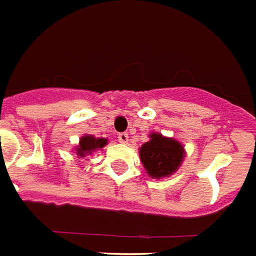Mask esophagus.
<instances>
[{
	"mask_svg": "<svg viewBox=\"0 0 256 256\" xmlns=\"http://www.w3.org/2000/svg\"><path fill=\"white\" fill-rule=\"evenodd\" d=\"M128 138H130V136H128L126 133H120L119 136H118V141H119L120 144H126L128 142Z\"/></svg>",
	"mask_w": 256,
	"mask_h": 256,
	"instance_id": "1",
	"label": "esophagus"
}]
</instances>
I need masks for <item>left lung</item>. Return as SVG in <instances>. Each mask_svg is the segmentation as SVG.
Wrapping results in <instances>:
<instances>
[{"label":"left lung","mask_w":256,"mask_h":256,"mask_svg":"<svg viewBox=\"0 0 256 256\" xmlns=\"http://www.w3.org/2000/svg\"><path fill=\"white\" fill-rule=\"evenodd\" d=\"M150 140L140 148V158L150 178H170L182 163L185 150L178 141L160 133H152Z\"/></svg>","instance_id":"8db88e82"}]
</instances>
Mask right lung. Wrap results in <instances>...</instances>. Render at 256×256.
<instances>
[{
    "label": "right lung",
    "mask_w": 256,
    "mask_h": 256,
    "mask_svg": "<svg viewBox=\"0 0 256 256\" xmlns=\"http://www.w3.org/2000/svg\"><path fill=\"white\" fill-rule=\"evenodd\" d=\"M104 145H107V138H96L94 136L86 134L80 138V142L76 146V155H78V158H84L86 155H90L92 152H94L96 150L102 149Z\"/></svg>",
    "instance_id": "right-lung-1"
}]
</instances>
